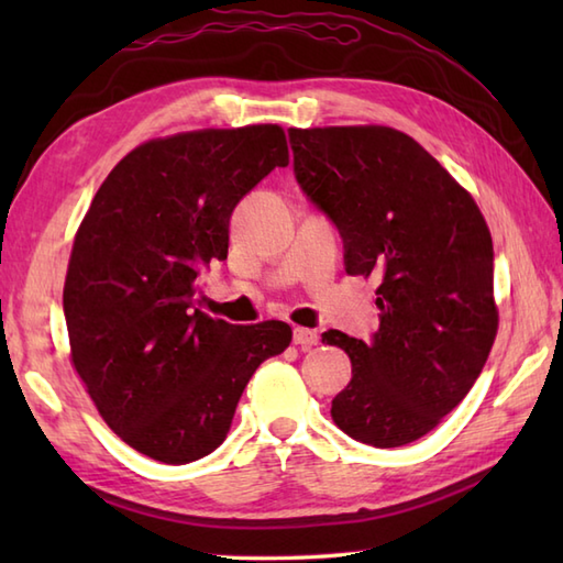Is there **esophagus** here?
Listing matches in <instances>:
<instances>
[{
	"label": "esophagus",
	"instance_id": "obj_1",
	"mask_svg": "<svg viewBox=\"0 0 563 563\" xmlns=\"http://www.w3.org/2000/svg\"><path fill=\"white\" fill-rule=\"evenodd\" d=\"M292 341L295 345H300V349H312L319 341V333L314 329H305V327H295L292 329Z\"/></svg>",
	"mask_w": 563,
	"mask_h": 563
}]
</instances>
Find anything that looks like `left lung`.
Returning a JSON list of instances; mask_svg holds the SVG:
<instances>
[{
	"label": "left lung",
	"instance_id": "left-lung-1",
	"mask_svg": "<svg viewBox=\"0 0 563 563\" xmlns=\"http://www.w3.org/2000/svg\"><path fill=\"white\" fill-rule=\"evenodd\" d=\"M288 137L297 184L343 239L345 273L379 278L373 336L321 333L353 365L331 418L365 445H406L466 397L492 353V232L474 198L399 130L290 128Z\"/></svg>",
	"mask_w": 563,
	"mask_h": 563
}]
</instances>
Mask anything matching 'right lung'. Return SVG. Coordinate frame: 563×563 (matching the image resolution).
I'll return each instance as SVG.
<instances>
[{"label":"right lung","instance_id":"add662e5","mask_svg":"<svg viewBox=\"0 0 563 563\" xmlns=\"http://www.w3.org/2000/svg\"><path fill=\"white\" fill-rule=\"evenodd\" d=\"M288 162L278 125L152 140L115 164L79 227L63 292L71 363L113 433L152 460L220 448L251 375L292 341L285 321L236 327L194 305L227 258L236 202Z\"/></svg>","mask_w":563,"mask_h":563}]
</instances>
